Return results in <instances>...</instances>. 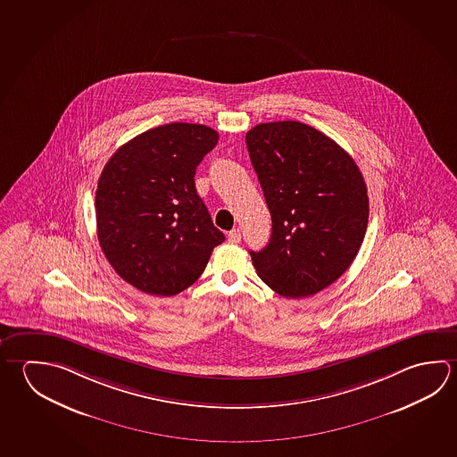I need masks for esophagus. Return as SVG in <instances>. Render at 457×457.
I'll use <instances>...</instances> for the list:
<instances>
[{"label":"esophagus","instance_id":"esophagus-1","mask_svg":"<svg viewBox=\"0 0 457 457\" xmlns=\"http://www.w3.org/2000/svg\"><path fill=\"white\" fill-rule=\"evenodd\" d=\"M228 240H229V242H231V244H239V242H240L239 229H232V231L228 232Z\"/></svg>","mask_w":457,"mask_h":457}]
</instances>
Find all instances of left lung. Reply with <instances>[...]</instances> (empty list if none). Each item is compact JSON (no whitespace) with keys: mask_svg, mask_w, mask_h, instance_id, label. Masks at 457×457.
Segmentation results:
<instances>
[{"mask_svg":"<svg viewBox=\"0 0 457 457\" xmlns=\"http://www.w3.org/2000/svg\"><path fill=\"white\" fill-rule=\"evenodd\" d=\"M245 143L272 221L268 245L250 252L256 272L279 295H314L360 252L369 218L364 178L334 139L300 121L260 123Z\"/></svg>","mask_w":457,"mask_h":457,"instance_id":"left-lung-1","label":"left lung"}]
</instances>
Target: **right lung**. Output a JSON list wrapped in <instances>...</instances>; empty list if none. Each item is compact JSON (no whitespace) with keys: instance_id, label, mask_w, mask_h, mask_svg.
I'll return each instance as SVG.
<instances>
[{"instance_id":"add662e5","label":"right lung","mask_w":457,"mask_h":457,"mask_svg":"<svg viewBox=\"0 0 457 457\" xmlns=\"http://www.w3.org/2000/svg\"><path fill=\"white\" fill-rule=\"evenodd\" d=\"M215 129L169 123L121 145L96 189L97 239L121 279L149 295L193 286L225 234L195 191V169L217 145Z\"/></svg>"}]
</instances>
